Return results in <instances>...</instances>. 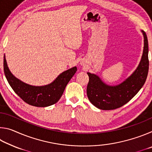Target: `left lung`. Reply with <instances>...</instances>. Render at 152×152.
I'll return each mask as SVG.
<instances>
[{
    "instance_id": "1",
    "label": "left lung",
    "mask_w": 152,
    "mask_h": 152,
    "mask_svg": "<svg viewBox=\"0 0 152 152\" xmlns=\"http://www.w3.org/2000/svg\"><path fill=\"white\" fill-rule=\"evenodd\" d=\"M141 31L144 47L140 63L134 72L122 83L117 86L107 85L96 74L87 73L89 77L87 96L96 107L102 110H113L122 107L133 99L145 84L149 70L148 41L146 33Z\"/></svg>"
}]
</instances>
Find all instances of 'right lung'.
I'll list each match as a JSON object with an SVG mask.
<instances>
[{
    "instance_id": "obj_1",
    "label": "right lung",
    "mask_w": 152,
    "mask_h": 152,
    "mask_svg": "<svg viewBox=\"0 0 152 152\" xmlns=\"http://www.w3.org/2000/svg\"><path fill=\"white\" fill-rule=\"evenodd\" d=\"M4 72L10 86L23 101L38 107L50 106L57 102L64 93L67 84L77 71L75 66L60 74L53 82L42 86H35L20 81L12 75L4 56Z\"/></svg>"
}]
</instances>
